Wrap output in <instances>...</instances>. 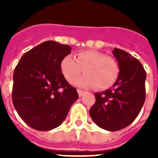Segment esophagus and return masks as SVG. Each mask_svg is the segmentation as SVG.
<instances>
[{"mask_svg": "<svg viewBox=\"0 0 158 158\" xmlns=\"http://www.w3.org/2000/svg\"><path fill=\"white\" fill-rule=\"evenodd\" d=\"M77 93H78V95H79V96H80V97L85 94V92L82 91V90H80V89H77Z\"/></svg>", "mask_w": 158, "mask_h": 158, "instance_id": "esophagus-1", "label": "esophagus"}]
</instances>
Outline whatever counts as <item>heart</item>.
Returning a JSON list of instances; mask_svg holds the SVG:
<instances>
[{"label":"heart","mask_w":158,"mask_h":158,"mask_svg":"<svg viewBox=\"0 0 158 158\" xmlns=\"http://www.w3.org/2000/svg\"><path fill=\"white\" fill-rule=\"evenodd\" d=\"M85 75L76 79L82 70ZM61 70L67 81L82 88H93L104 90L111 87L118 78L119 67L113 57L107 56L96 51H83L77 54V58L67 55L61 62Z\"/></svg>","instance_id":"heart-1"}]
</instances>
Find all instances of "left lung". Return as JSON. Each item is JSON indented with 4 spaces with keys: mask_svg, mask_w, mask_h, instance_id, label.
Masks as SVG:
<instances>
[{
    "mask_svg": "<svg viewBox=\"0 0 158 158\" xmlns=\"http://www.w3.org/2000/svg\"><path fill=\"white\" fill-rule=\"evenodd\" d=\"M119 73L112 88L96 93V103L89 110L100 128L116 131L129 126L139 115L146 100V72L139 60L120 49L112 51Z\"/></svg>",
    "mask_w": 158,
    "mask_h": 158,
    "instance_id": "8db88e82",
    "label": "left lung"
}]
</instances>
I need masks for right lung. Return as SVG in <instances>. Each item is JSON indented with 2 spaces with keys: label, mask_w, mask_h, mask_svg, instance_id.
<instances>
[{
  "label": "right lung",
  "mask_w": 158,
  "mask_h": 158,
  "mask_svg": "<svg viewBox=\"0 0 158 158\" xmlns=\"http://www.w3.org/2000/svg\"><path fill=\"white\" fill-rule=\"evenodd\" d=\"M71 47L46 41L21 57L13 73L12 99L19 117L37 131H51L66 118L78 99L61 70Z\"/></svg>",
  "instance_id": "add662e5"
}]
</instances>
